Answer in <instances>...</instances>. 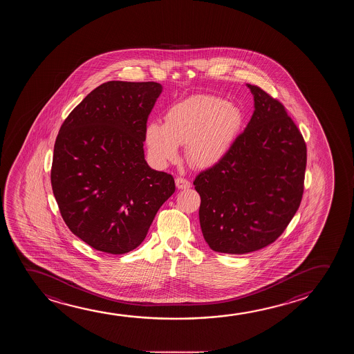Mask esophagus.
I'll return each instance as SVG.
<instances>
[{
    "label": "esophagus",
    "instance_id": "esophagus-1",
    "mask_svg": "<svg viewBox=\"0 0 354 354\" xmlns=\"http://www.w3.org/2000/svg\"><path fill=\"white\" fill-rule=\"evenodd\" d=\"M175 185L179 190H186V189H190L191 183L189 180L184 179V178H176L175 179Z\"/></svg>",
    "mask_w": 354,
    "mask_h": 354
}]
</instances>
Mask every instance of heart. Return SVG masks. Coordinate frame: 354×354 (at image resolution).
I'll return each mask as SVG.
<instances>
[{"label":"heart","mask_w":354,"mask_h":354,"mask_svg":"<svg viewBox=\"0 0 354 354\" xmlns=\"http://www.w3.org/2000/svg\"><path fill=\"white\" fill-rule=\"evenodd\" d=\"M239 108L210 95H196L175 103L164 115V124L152 122L145 130L149 157L163 167L179 156L195 168H210L219 163L241 128Z\"/></svg>","instance_id":"1"}]
</instances>
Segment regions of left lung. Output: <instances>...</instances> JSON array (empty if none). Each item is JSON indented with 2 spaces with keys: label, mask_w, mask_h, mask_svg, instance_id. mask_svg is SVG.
Segmentation results:
<instances>
[{
  "label": "left lung",
  "mask_w": 354,
  "mask_h": 354,
  "mask_svg": "<svg viewBox=\"0 0 354 354\" xmlns=\"http://www.w3.org/2000/svg\"><path fill=\"white\" fill-rule=\"evenodd\" d=\"M254 112L224 158L196 176L200 224L213 251L245 254L270 245L296 214L307 147L286 109L247 84Z\"/></svg>",
  "instance_id": "1"
}]
</instances>
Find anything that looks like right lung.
I'll use <instances>...</instances> for the list:
<instances>
[{
	"label": "right lung",
	"instance_id": "1",
	"mask_svg": "<svg viewBox=\"0 0 354 354\" xmlns=\"http://www.w3.org/2000/svg\"><path fill=\"white\" fill-rule=\"evenodd\" d=\"M158 82H107L62 124L51 184L63 221L97 251L124 254L141 245L174 178L145 159V130Z\"/></svg>",
	"mask_w": 354,
	"mask_h": 354
}]
</instances>
